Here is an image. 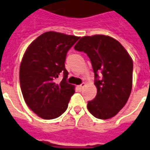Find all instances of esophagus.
I'll return each mask as SVG.
<instances>
[{
  "label": "esophagus",
  "instance_id": "1",
  "mask_svg": "<svg viewBox=\"0 0 150 150\" xmlns=\"http://www.w3.org/2000/svg\"><path fill=\"white\" fill-rule=\"evenodd\" d=\"M85 85H86V83H82L81 84H80V85H79V86H78V88H79V89H80V90H81V89H83V88L85 87Z\"/></svg>",
  "mask_w": 150,
  "mask_h": 150
}]
</instances>
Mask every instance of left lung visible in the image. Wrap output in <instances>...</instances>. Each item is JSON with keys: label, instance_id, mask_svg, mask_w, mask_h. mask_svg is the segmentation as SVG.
<instances>
[{"label": "left lung", "instance_id": "8db88e82", "mask_svg": "<svg viewBox=\"0 0 150 150\" xmlns=\"http://www.w3.org/2000/svg\"><path fill=\"white\" fill-rule=\"evenodd\" d=\"M75 49L83 52L91 61L97 95L88 102L89 112L98 119L118 113L128 100L132 88L133 62L124 47L106 35L82 37ZM98 73H101L99 78Z\"/></svg>", "mask_w": 150, "mask_h": 150}]
</instances>
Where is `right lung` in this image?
<instances>
[{"label": "right lung", "instance_id": "1", "mask_svg": "<svg viewBox=\"0 0 150 150\" xmlns=\"http://www.w3.org/2000/svg\"><path fill=\"white\" fill-rule=\"evenodd\" d=\"M79 37L49 31L28 46L19 67V83L28 107L39 117L51 120L67 109L75 86L67 82L65 68L67 52ZM61 73L62 80L54 79Z\"/></svg>", "mask_w": 150, "mask_h": 150}]
</instances>
